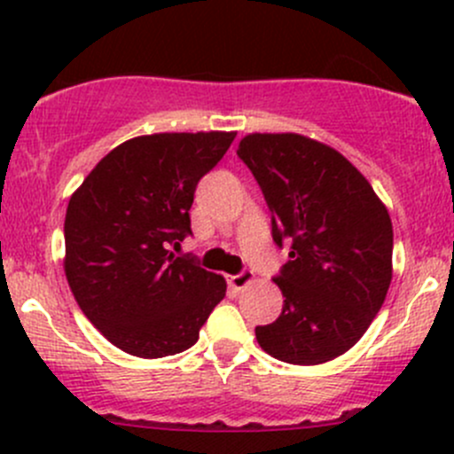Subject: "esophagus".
Listing matches in <instances>:
<instances>
[{"label": "esophagus", "mask_w": 454, "mask_h": 454, "mask_svg": "<svg viewBox=\"0 0 454 454\" xmlns=\"http://www.w3.org/2000/svg\"><path fill=\"white\" fill-rule=\"evenodd\" d=\"M253 278H254L253 270H241L239 274H231V277H228V286L235 287V290H244L246 286L253 283Z\"/></svg>", "instance_id": "esophagus-1"}]
</instances>
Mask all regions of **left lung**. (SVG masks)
<instances>
[{
	"label": "left lung",
	"instance_id": "8db88e82",
	"mask_svg": "<svg viewBox=\"0 0 454 454\" xmlns=\"http://www.w3.org/2000/svg\"><path fill=\"white\" fill-rule=\"evenodd\" d=\"M237 155L290 246L274 278L283 309L254 329L265 354L323 364L349 351L382 308L393 277V226L367 177L342 153L301 134H248Z\"/></svg>",
	"mask_w": 454,
	"mask_h": 454
}]
</instances>
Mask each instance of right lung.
I'll return each mask as SVG.
<instances>
[{"mask_svg": "<svg viewBox=\"0 0 454 454\" xmlns=\"http://www.w3.org/2000/svg\"><path fill=\"white\" fill-rule=\"evenodd\" d=\"M235 131L153 134L109 151L70 198L67 283L90 323L118 349L164 358L198 342L226 296L223 277L176 256L191 235L198 182L228 151Z\"/></svg>", "mask_w": 454, "mask_h": 454, "instance_id": "1", "label": "right lung"}]
</instances>
